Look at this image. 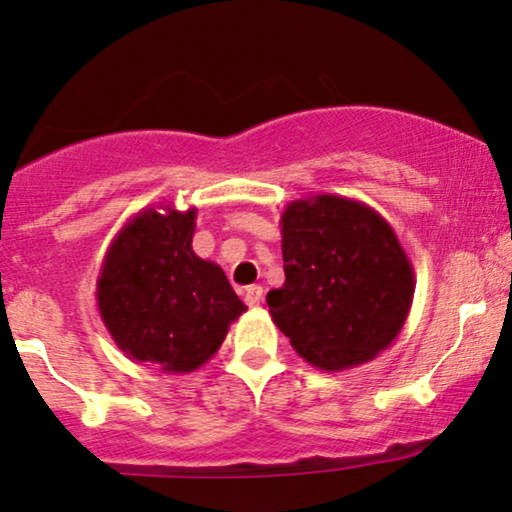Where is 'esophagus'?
Instances as JSON below:
<instances>
[{
    "mask_svg": "<svg viewBox=\"0 0 512 512\" xmlns=\"http://www.w3.org/2000/svg\"><path fill=\"white\" fill-rule=\"evenodd\" d=\"M262 297H264L262 286H248L243 290V300H245V304H248V307H260Z\"/></svg>",
    "mask_w": 512,
    "mask_h": 512,
    "instance_id": "esophagus-1",
    "label": "esophagus"
}]
</instances>
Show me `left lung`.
Returning <instances> with one entry per match:
<instances>
[{
  "instance_id": "obj_1",
  "label": "left lung",
  "mask_w": 512,
  "mask_h": 512,
  "mask_svg": "<svg viewBox=\"0 0 512 512\" xmlns=\"http://www.w3.org/2000/svg\"><path fill=\"white\" fill-rule=\"evenodd\" d=\"M286 283L269 290L271 321L321 371L366 364L404 328L413 267L397 234L366 203L331 193L281 215Z\"/></svg>"
}]
</instances>
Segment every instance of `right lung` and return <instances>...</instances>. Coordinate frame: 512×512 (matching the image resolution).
I'll list each match as a JSON object with an SVG mask.
<instances>
[{
    "label": "right lung",
    "instance_id": "1",
    "mask_svg": "<svg viewBox=\"0 0 512 512\" xmlns=\"http://www.w3.org/2000/svg\"><path fill=\"white\" fill-rule=\"evenodd\" d=\"M196 208H146L113 238L96 281L108 333L134 361L163 373H191L222 345L245 304L215 262L191 241Z\"/></svg>",
    "mask_w": 512,
    "mask_h": 512
}]
</instances>
